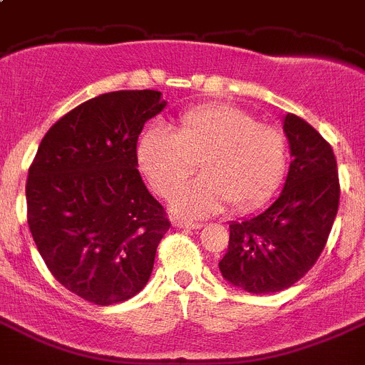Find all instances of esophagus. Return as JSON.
Masks as SVG:
<instances>
[{"mask_svg":"<svg viewBox=\"0 0 365 365\" xmlns=\"http://www.w3.org/2000/svg\"><path fill=\"white\" fill-rule=\"evenodd\" d=\"M174 226L185 227V230H200L202 224L200 222H189V220H182V218H176V220H174Z\"/></svg>","mask_w":365,"mask_h":365,"instance_id":"34e87169","label":"esophagus"}]
</instances>
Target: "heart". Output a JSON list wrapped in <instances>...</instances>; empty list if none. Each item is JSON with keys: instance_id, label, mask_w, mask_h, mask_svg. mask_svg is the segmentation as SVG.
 <instances>
[{"instance_id": "1", "label": "heart", "mask_w": 365, "mask_h": 365, "mask_svg": "<svg viewBox=\"0 0 365 365\" xmlns=\"http://www.w3.org/2000/svg\"><path fill=\"white\" fill-rule=\"evenodd\" d=\"M139 169L158 195L170 198L200 163L204 176L173 200L183 217H207L231 204L237 213L262 207L287 174V139L230 104H202L180 115L176 134L152 126L139 139Z\"/></svg>"}]
</instances>
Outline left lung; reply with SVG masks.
Returning a JSON list of instances; mask_svg holds the SVG:
<instances>
[{"instance_id": "1", "label": "left lung", "mask_w": 365, "mask_h": 365, "mask_svg": "<svg viewBox=\"0 0 365 365\" xmlns=\"http://www.w3.org/2000/svg\"><path fill=\"white\" fill-rule=\"evenodd\" d=\"M292 163L283 192L257 217L230 224V244L218 262L222 277L252 294L281 292L316 264L340 204L331 145L305 119L287 113Z\"/></svg>"}]
</instances>
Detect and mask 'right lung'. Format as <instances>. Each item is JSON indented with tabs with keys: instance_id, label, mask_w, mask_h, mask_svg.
I'll return each instance as SVG.
<instances>
[{
	"instance_id": "add662e5",
	"label": "right lung",
	"mask_w": 365,
	"mask_h": 365,
	"mask_svg": "<svg viewBox=\"0 0 365 365\" xmlns=\"http://www.w3.org/2000/svg\"><path fill=\"white\" fill-rule=\"evenodd\" d=\"M160 91L97 95L47 130L29 167L27 222L53 277L95 305L147 284L170 222L138 167V138Z\"/></svg>"
}]
</instances>
